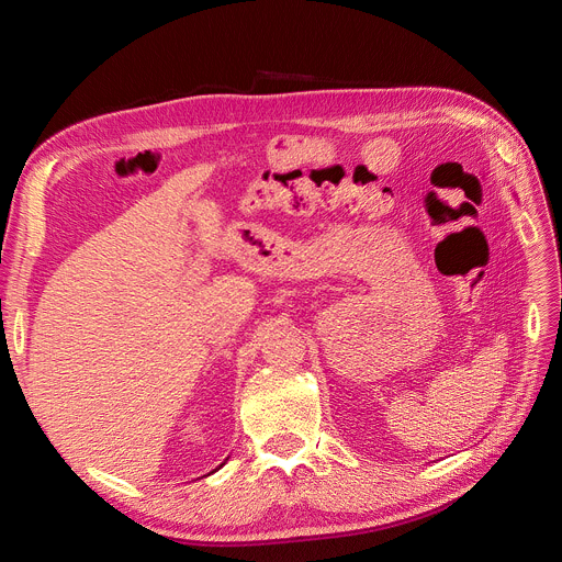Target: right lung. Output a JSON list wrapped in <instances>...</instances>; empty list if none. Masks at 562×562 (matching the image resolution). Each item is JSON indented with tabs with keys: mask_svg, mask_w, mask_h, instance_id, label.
Masks as SVG:
<instances>
[{
	"mask_svg": "<svg viewBox=\"0 0 562 562\" xmlns=\"http://www.w3.org/2000/svg\"><path fill=\"white\" fill-rule=\"evenodd\" d=\"M220 467H223V464H220Z\"/></svg>",
	"mask_w": 562,
	"mask_h": 562,
	"instance_id": "1",
	"label": "right lung"
}]
</instances>
